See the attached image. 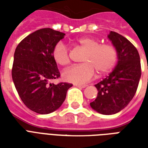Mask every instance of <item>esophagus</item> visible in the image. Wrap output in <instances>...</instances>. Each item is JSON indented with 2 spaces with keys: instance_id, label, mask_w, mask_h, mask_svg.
Returning a JSON list of instances; mask_svg holds the SVG:
<instances>
[{
  "instance_id": "esophagus-1",
  "label": "esophagus",
  "mask_w": 148,
  "mask_h": 148,
  "mask_svg": "<svg viewBox=\"0 0 148 148\" xmlns=\"http://www.w3.org/2000/svg\"><path fill=\"white\" fill-rule=\"evenodd\" d=\"M74 86L78 87V88H81V89H83V88H86L87 86V85H78V84H75Z\"/></svg>"
}]
</instances>
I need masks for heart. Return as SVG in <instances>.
<instances>
[{"mask_svg": "<svg viewBox=\"0 0 148 148\" xmlns=\"http://www.w3.org/2000/svg\"><path fill=\"white\" fill-rule=\"evenodd\" d=\"M77 46L85 51L82 64L74 66L63 72L65 80L75 84L88 82L95 75L109 73L114 67L117 54L114 47L109 43H101L93 37H82L77 40ZM52 57L57 64L65 66L71 62L68 49L62 42H58L52 51Z\"/></svg>", "mask_w": 148, "mask_h": 148, "instance_id": "b5f03b06", "label": "heart"}]
</instances>
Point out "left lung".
I'll use <instances>...</instances> for the list:
<instances>
[{
	"mask_svg": "<svg viewBox=\"0 0 148 148\" xmlns=\"http://www.w3.org/2000/svg\"><path fill=\"white\" fill-rule=\"evenodd\" d=\"M108 39L116 50L117 64L102 81L95 85L97 97L91 108L103 115H112L124 109L133 98L141 77L137 49L125 37L110 32Z\"/></svg>",
	"mask_w": 148,
	"mask_h": 148,
	"instance_id": "obj_1",
	"label": "left lung"
}]
</instances>
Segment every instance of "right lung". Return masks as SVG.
I'll return each mask as SVG.
<instances>
[{
  "mask_svg": "<svg viewBox=\"0 0 148 148\" xmlns=\"http://www.w3.org/2000/svg\"><path fill=\"white\" fill-rule=\"evenodd\" d=\"M64 36L58 31L42 28L25 37L15 51L12 70L15 87L24 105L39 114L57 110L73 86L66 82L49 83L60 76L52 51Z\"/></svg>",
  "mask_w": 148,
  "mask_h": 148,
  "instance_id": "add662e5",
  "label": "right lung"
}]
</instances>
